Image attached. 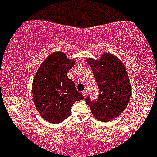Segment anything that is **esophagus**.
I'll use <instances>...</instances> for the list:
<instances>
[{
	"label": "esophagus",
	"mask_w": 157,
	"mask_h": 157,
	"mask_svg": "<svg viewBox=\"0 0 157 157\" xmlns=\"http://www.w3.org/2000/svg\"><path fill=\"white\" fill-rule=\"evenodd\" d=\"M82 94H83V97H85V98H86V96H87V91L86 90H84V91L82 92Z\"/></svg>",
	"instance_id": "obj_1"
}]
</instances>
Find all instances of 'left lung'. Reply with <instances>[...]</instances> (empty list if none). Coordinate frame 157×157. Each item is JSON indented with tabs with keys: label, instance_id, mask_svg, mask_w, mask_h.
I'll return each mask as SVG.
<instances>
[{
	"label": "left lung",
	"instance_id": "left-lung-1",
	"mask_svg": "<svg viewBox=\"0 0 157 157\" xmlns=\"http://www.w3.org/2000/svg\"><path fill=\"white\" fill-rule=\"evenodd\" d=\"M99 86V94L95 101L88 97L86 104L92 114L101 122H109L122 113L129 103L132 86L122 62L117 56L105 53L99 60L87 58Z\"/></svg>",
	"mask_w": 157,
	"mask_h": 157
}]
</instances>
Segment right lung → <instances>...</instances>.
Here are the masks:
<instances>
[{
  "label": "right lung",
  "mask_w": 157,
  "mask_h": 157,
  "mask_svg": "<svg viewBox=\"0 0 157 157\" xmlns=\"http://www.w3.org/2000/svg\"><path fill=\"white\" fill-rule=\"evenodd\" d=\"M75 62L62 51H56L44 60L35 74L32 84L33 101L46 121L62 122L70 115L74 103L84 99L67 75Z\"/></svg>",
  "instance_id": "1"
}]
</instances>
